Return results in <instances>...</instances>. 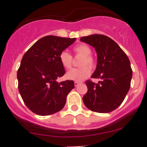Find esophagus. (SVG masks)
Instances as JSON below:
<instances>
[{"instance_id": "1", "label": "esophagus", "mask_w": 147, "mask_h": 147, "mask_svg": "<svg viewBox=\"0 0 147 147\" xmlns=\"http://www.w3.org/2000/svg\"><path fill=\"white\" fill-rule=\"evenodd\" d=\"M80 84V82H78V81H75V82H74V85H75V86H78V85H79Z\"/></svg>"}]
</instances>
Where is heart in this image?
<instances>
[{
    "instance_id": "1",
    "label": "heart",
    "mask_w": 147,
    "mask_h": 147,
    "mask_svg": "<svg viewBox=\"0 0 147 147\" xmlns=\"http://www.w3.org/2000/svg\"><path fill=\"white\" fill-rule=\"evenodd\" d=\"M73 51L75 55L82 57V59H81L80 64V66L82 67L79 68H74L68 71L66 74V78L70 80L80 82L86 79L90 75V69L88 67L89 66L90 68L93 67L95 65V60L90 55L92 52L91 48L85 44H80L76 45L73 48ZM59 58L61 64L65 69H69L71 67L72 57L70 54L68 53L67 51H62L59 55ZM86 64L88 65V66H84Z\"/></svg>"
}]
</instances>
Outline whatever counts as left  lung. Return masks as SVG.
Listing matches in <instances>:
<instances>
[{"instance_id": "obj_1", "label": "left lung", "mask_w": 147, "mask_h": 147, "mask_svg": "<svg viewBox=\"0 0 147 147\" xmlns=\"http://www.w3.org/2000/svg\"><path fill=\"white\" fill-rule=\"evenodd\" d=\"M80 41L88 44L97 53L96 69L86 81L88 92L82 98L88 109L98 113H109L118 108L130 88L132 69L127 55L111 38L100 34L83 36Z\"/></svg>"}]
</instances>
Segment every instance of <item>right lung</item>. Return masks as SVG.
Masks as SVG:
<instances>
[{"label": "right lung", "instance_id": "right-lung-1", "mask_svg": "<svg viewBox=\"0 0 147 147\" xmlns=\"http://www.w3.org/2000/svg\"><path fill=\"white\" fill-rule=\"evenodd\" d=\"M75 40L47 36L23 56L17 72L18 90L26 105L36 114L48 116L61 111L68 93L75 88L74 81L58 82L57 79L65 73L59 55Z\"/></svg>", "mask_w": 147, "mask_h": 147}]
</instances>
